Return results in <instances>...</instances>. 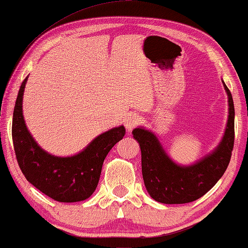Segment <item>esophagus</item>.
I'll return each instance as SVG.
<instances>
[{
  "instance_id": "esophagus-1",
  "label": "esophagus",
  "mask_w": 248,
  "mask_h": 248,
  "mask_svg": "<svg viewBox=\"0 0 248 248\" xmlns=\"http://www.w3.org/2000/svg\"><path fill=\"white\" fill-rule=\"evenodd\" d=\"M139 123H140V116L136 114V112H134V114L128 115L127 118L124 119V125L128 131H131L136 125L139 124Z\"/></svg>"
}]
</instances>
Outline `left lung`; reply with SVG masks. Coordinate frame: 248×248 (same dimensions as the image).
Instances as JSON below:
<instances>
[{"instance_id": "obj_1", "label": "left lung", "mask_w": 248, "mask_h": 248, "mask_svg": "<svg viewBox=\"0 0 248 248\" xmlns=\"http://www.w3.org/2000/svg\"><path fill=\"white\" fill-rule=\"evenodd\" d=\"M228 95L229 116L223 137L211 152L194 164L175 163L166 153L158 138L144 127L133 129V138L141 149L142 176L149 195L155 201L166 204H180L199 199L217 183L232 155L234 145V104L224 81Z\"/></svg>"}]
</instances>
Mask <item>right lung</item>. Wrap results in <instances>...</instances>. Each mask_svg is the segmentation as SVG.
I'll return each instance as SVG.
<instances>
[{
  "label": "right lung",
  "instance_id": "1",
  "mask_svg": "<svg viewBox=\"0 0 248 248\" xmlns=\"http://www.w3.org/2000/svg\"><path fill=\"white\" fill-rule=\"evenodd\" d=\"M28 77L16 98L12 137L18 165L37 189L60 202H78L93 195L102 173L105 157L125 134L124 125L103 132L78 153L57 156L45 151L28 131L23 115V96Z\"/></svg>",
  "mask_w": 248,
  "mask_h": 248
}]
</instances>
